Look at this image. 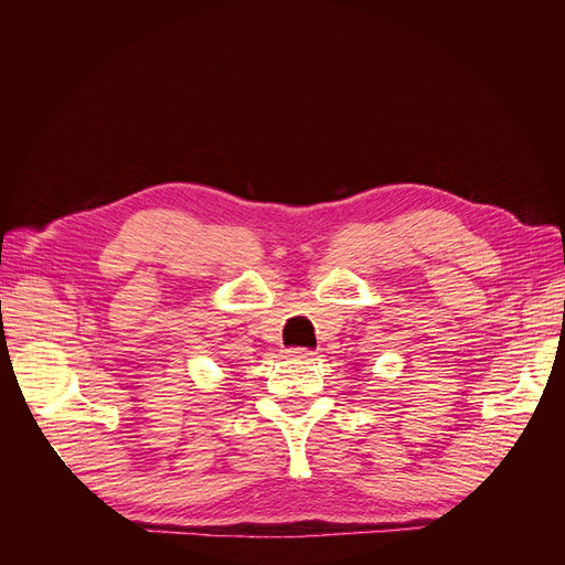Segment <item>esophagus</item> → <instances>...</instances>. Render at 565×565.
Returning a JSON list of instances; mask_svg holds the SVG:
<instances>
[{"instance_id":"34e87169","label":"esophagus","mask_w":565,"mask_h":565,"mask_svg":"<svg viewBox=\"0 0 565 565\" xmlns=\"http://www.w3.org/2000/svg\"><path fill=\"white\" fill-rule=\"evenodd\" d=\"M287 355L295 358V361H316V351L303 349V347H292L287 349Z\"/></svg>"}]
</instances>
